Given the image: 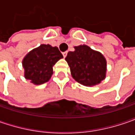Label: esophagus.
<instances>
[{"label":"esophagus","instance_id":"1","mask_svg":"<svg viewBox=\"0 0 135 135\" xmlns=\"http://www.w3.org/2000/svg\"><path fill=\"white\" fill-rule=\"evenodd\" d=\"M62 54H63V56H64V58H65V57L67 56V54H68V52H63Z\"/></svg>","mask_w":135,"mask_h":135}]
</instances>
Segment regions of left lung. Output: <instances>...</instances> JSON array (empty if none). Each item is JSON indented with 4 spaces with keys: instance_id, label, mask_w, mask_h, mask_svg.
<instances>
[{
    "instance_id": "obj_1",
    "label": "left lung",
    "mask_w": 135,
    "mask_h": 135,
    "mask_svg": "<svg viewBox=\"0 0 135 135\" xmlns=\"http://www.w3.org/2000/svg\"><path fill=\"white\" fill-rule=\"evenodd\" d=\"M74 49L65 58L72 77L84 86L99 84L106 76L107 61L104 55L86 45L75 46Z\"/></svg>"
}]
</instances>
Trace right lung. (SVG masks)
I'll return each mask as SVG.
<instances>
[{"mask_svg":"<svg viewBox=\"0 0 135 135\" xmlns=\"http://www.w3.org/2000/svg\"><path fill=\"white\" fill-rule=\"evenodd\" d=\"M62 58L58 47L40 45L29 52L22 61L25 79L35 85L46 83L53 74V65Z\"/></svg>","mask_w":135,"mask_h":135,"instance_id":"obj_1","label":"right lung"}]
</instances>
